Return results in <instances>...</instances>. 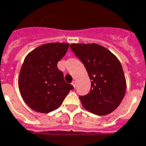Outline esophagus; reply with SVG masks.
<instances>
[{
  "mask_svg": "<svg viewBox=\"0 0 146 146\" xmlns=\"http://www.w3.org/2000/svg\"><path fill=\"white\" fill-rule=\"evenodd\" d=\"M72 85H73L74 88H76V80H73V82H72Z\"/></svg>",
  "mask_w": 146,
  "mask_h": 146,
  "instance_id": "1",
  "label": "esophagus"
}]
</instances>
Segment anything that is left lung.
<instances>
[{
	"mask_svg": "<svg viewBox=\"0 0 146 146\" xmlns=\"http://www.w3.org/2000/svg\"><path fill=\"white\" fill-rule=\"evenodd\" d=\"M70 48L83 62L91 80L90 92L80 96L84 108L91 113L105 115L123 100L126 83L119 59L100 45L71 44Z\"/></svg>",
	"mask_w": 146,
	"mask_h": 146,
	"instance_id": "obj_1",
	"label": "left lung"
}]
</instances>
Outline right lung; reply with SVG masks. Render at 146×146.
<instances>
[{"instance_id":"obj_1","label":"right lung","mask_w":146,"mask_h":146,"mask_svg":"<svg viewBox=\"0 0 146 146\" xmlns=\"http://www.w3.org/2000/svg\"><path fill=\"white\" fill-rule=\"evenodd\" d=\"M69 46L66 42L43 44L24 59L19 75V89L23 100L35 111L49 113L55 110L73 89L57 66Z\"/></svg>"}]
</instances>
